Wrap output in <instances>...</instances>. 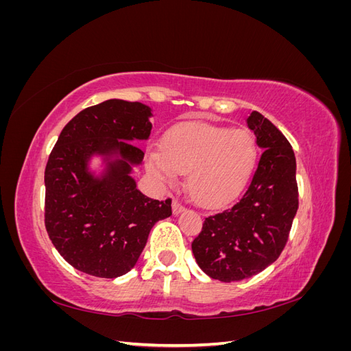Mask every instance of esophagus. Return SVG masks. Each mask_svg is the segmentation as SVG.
I'll return each instance as SVG.
<instances>
[{
  "label": "esophagus",
  "instance_id": "esophagus-1",
  "mask_svg": "<svg viewBox=\"0 0 351 351\" xmlns=\"http://www.w3.org/2000/svg\"><path fill=\"white\" fill-rule=\"evenodd\" d=\"M183 210H184V206H183L182 204H180V202H178L177 199H174V200H173V214H174V215H178L180 212H183Z\"/></svg>",
  "mask_w": 351,
  "mask_h": 351
}]
</instances>
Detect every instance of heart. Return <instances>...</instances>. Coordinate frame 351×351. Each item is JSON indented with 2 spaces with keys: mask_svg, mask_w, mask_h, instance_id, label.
<instances>
[{
  "mask_svg": "<svg viewBox=\"0 0 351 351\" xmlns=\"http://www.w3.org/2000/svg\"><path fill=\"white\" fill-rule=\"evenodd\" d=\"M258 161V146L247 130L184 123L162 137L161 149L146 155V168L162 183L187 171V187L199 202L219 206L240 195Z\"/></svg>",
  "mask_w": 351,
  "mask_h": 351,
  "instance_id": "heart-1",
  "label": "heart"
}]
</instances>
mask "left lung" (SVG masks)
<instances>
[{"label": "left lung", "instance_id": "left-lung-1", "mask_svg": "<svg viewBox=\"0 0 351 351\" xmlns=\"http://www.w3.org/2000/svg\"><path fill=\"white\" fill-rule=\"evenodd\" d=\"M246 123L262 149L256 171L243 196L208 217L192 243L199 268L222 282L250 278L277 261L299 208L291 145L258 111Z\"/></svg>", "mask_w": 351, "mask_h": 351}]
</instances>
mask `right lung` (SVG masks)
Returning <instances> with one entry per match:
<instances>
[{
    "label": "right lung",
    "instance_id": "1",
    "mask_svg": "<svg viewBox=\"0 0 351 351\" xmlns=\"http://www.w3.org/2000/svg\"><path fill=\"white\" fill-rule=\"evenodd\" d=\"M152 108L108 99L80 111L62 129L45 168V227L73 268L117 278L139 259L158 221L173 214L136 189L133 168L143 151L133 145L151 136ZM93 157L101 168L93 170Z\"/></svg>",
    "mask_w": 351,
    "mask_h": 351
}]
</instances>
